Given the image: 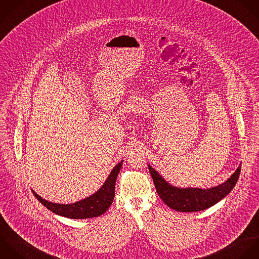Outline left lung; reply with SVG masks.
Returning a JSON list of instances; mask_svg holds the SVG:
<instances>
[{"mask_svg":"<svg viewBox=\"0 0 259 259\" xmlns=\"http://www.w3.org/2000/svg\"><path fill=\"white\" fill-rule=\"evenodd\" d=\"M148 168L156 192L167 207L178 212H199L214 206L233 190L241 171V164L227 181L210 189L179 188L166 182L151 165L148 164Z\"/></svg>","mask_w":259,"mask_h":259,"instance_id":"left-lung-1","label":"left lung"}]
</instances>
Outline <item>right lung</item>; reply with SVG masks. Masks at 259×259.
Returning <instances> with one entry per match:
<instances>
[{
	"label": "right lung",
	"mask_w": 259,
	"mask_h": 259,
	"mask_svg": "<svg viewBox=\"0 0 259 259\" xmlns=\"http://www.w3.org/2000/svg\"><path fill=\"white\" fill-rule=\"evenodd\" d=\"M123 160L116 164L106 179L103 186L93 195L72 204H56L42 199L33 190L36 199L48 210L56 215L70 219H89L99 217L106 213L114 201L115 185L118 174L121 169Z\"/></svg>",
	"instance_id": "right-lung-1"
}]
</instances>
